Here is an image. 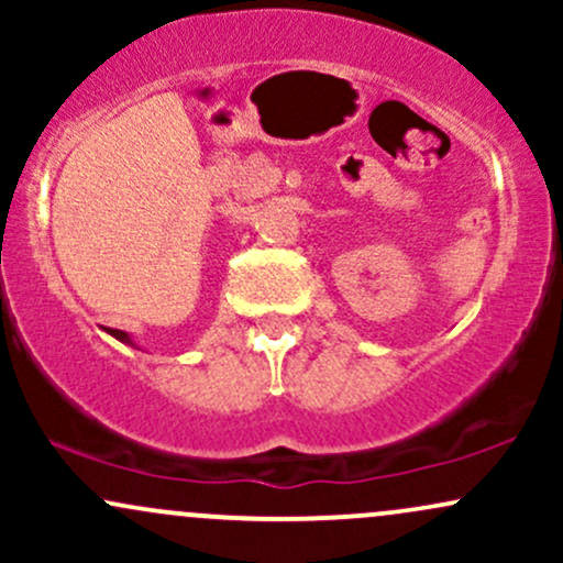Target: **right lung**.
<instances>
[{"instance_id":"1","label":"right lung","mask_w":563,"mask_h":563,"mask_svg":"<svg viewBox=\"0 0 563 563\" xmlns=\"http://www.w3.org/2000/svg\"><path fill=\"white\" fill-rule=\"evenodd\" d=\"M111 335H115L119 341H129V335L124 331H111Z\"/></svg>"}]
</instances>
